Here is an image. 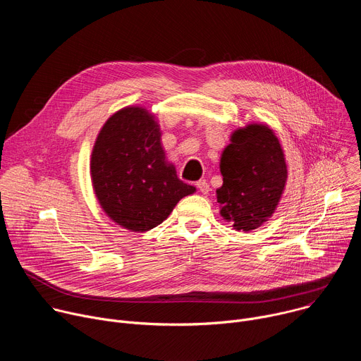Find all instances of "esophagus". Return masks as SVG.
Instances as JSON below:
<instances>
[{
  "mask_svg": "<svg viewBox=\"0 0 361 361\" xmlns=\"http://www.w3.org/2000/svg\"><path fill=\"white\" fill-rule=\"evenodd\" d=\"M197 188L202 192V194H209V191H210V185H209V183L207 181H204V180H200V181H197Z\"/></svg>",
  "mask_w": 361,
  "mask_h": 361,
  "instance_id": "1",
  "label": "esophagus"
}]
</instances>
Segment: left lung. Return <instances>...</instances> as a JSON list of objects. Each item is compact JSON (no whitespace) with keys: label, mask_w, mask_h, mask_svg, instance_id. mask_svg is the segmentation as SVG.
<instances>
[{"label":"left lung","mask_w":361,"mask_h":361,"mask_svg":"<svg viewBox=\"0 0 361 361\" xmlns=\"http://www.w3.org/2000/svg\"><path fill=\"white\" fill-rule=\"evenodd\" d=\"M220 159V214L240 231L266 223L277 209L287 181L281 144L266 124H248L231 134Z\"/></svg>","instance_id":"1"}]
</instances>
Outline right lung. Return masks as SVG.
<instances>
[{
	"mask_svg": "<svg viewBox=\"0 0 361 361\" xmlns=\"http://www.w3.org/2000/svg\"><path fill=\"white\" fill-rule=\"evenodd\" d=\"M90 170L101 209L135 233L161 224L183 197L195 191L166 160L160 126L142 107H126L106 121L97 135Z\"/></svg>",
	"mask_w": 361,
	"mask_h": 361,
	"instance_id": "obj_1",
	"label": "right lung"
}]
</instances>
